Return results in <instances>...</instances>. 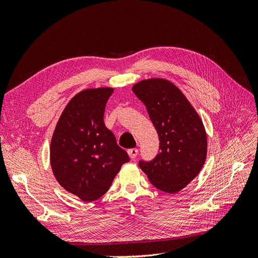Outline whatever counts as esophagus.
I'll use <instances>...</instances> for the list:
<instances>
[{"instance_id": "34e87169", "label": "esophagus", "mask_w": 258, "mask_h": 258, "mask_svg": "<svg viewBox=\"0 0 258 258\" xmlns=\"http://www.w3.org/2000/svg\"><path fill=\"white\" fill-rule=\"evenodd\" d=\"M138 154H139L138 148H130V150H128V155L131 159H135L138 156Z\"/></svg>"}]
</instances>
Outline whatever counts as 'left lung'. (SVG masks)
<instances>
[{
	"label": "left lung",
	"mask_w": 258,
	"mask_h": 258,
	"mask_svg": "<svg viewBox=\"0 0 258 258\" xmlns=\"http://www.w3.org/2000/svg\"><path fill=\"white\" fill-rule=\"evenodd\" d=\"M132 91L145 104L159 137V153L139 166L161 191L175 194L196 177L205 165L207 132L200 116L184 93L165 79H148Z\"/></svg>",
	"instance_id": "1"
}]
</instances>
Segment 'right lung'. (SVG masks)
Here are the masks:
<instances>
[{"label": "right lung", "mask_w": 258, "mask_h": 258, "mask_svg": "<svg viewBox=\"0 0 258 258\" xmlns=\"http://www.w3.org/2000/svg\"><path fill=\"white\" fill-rule=\"evenodd\" d=\"M114 89L88 88L75 95L52 134L50 166L61 187L85 202L102 197L129 156L103 121Z\"/></svg>", "instance_id": "obj_1"}]
</instances>
